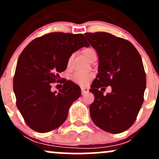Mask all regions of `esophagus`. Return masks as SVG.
<instances>
[{
  "label": "esophagus",
  "instance_id": "esophagus-1",
  "mask_svg": "<svg viewBox=\"0 0 159 159\" xmlns=\"http://www.w3.org/2000/svg\"><path fill=\"white\" fill-rule=\"evenodd\" d=\"M89 92L88 88H85V87H82L81 88V93L82 95H84Z\"/></svg>",
  "mask_w": 159,
  "mask_h": 159
}]
</instances>
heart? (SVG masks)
Returning a JSON list of instances; mask_svg holds the SVG:
<instances>
[{"mask_svg": "<svg viewBox=\"0 0 159 159\" xmlns=\"http://www.w3.org/2000/svg\"><path fill=\"white\" fill-rule=\"evenodd\" d=\"M83 55L87 58L88 61H90L93 56L96 55V51L92 48H85L82 51ZM93 78V75L90 73H82V72H75L74 74L72 80L75 83L78 84L80 85H85L88 83L91 78Z\"/></svg>", "mask_w": 159, "mask_h": 159, "instance_id": "b5f03b06", "label": "heart"}]
</instances>
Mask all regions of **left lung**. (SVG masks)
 Returning <instances> with one entry per match:
<instances>
[{
    "mask_svg": "<svg viewBox=\"0 0 159 159\" xmlns=\"http://www.w3.org/2000/svg\"><path fill=\"white\" fill-rule=\"evenodd\" d=\"M97 52L98 73L91 85L95 96L90 106L91 119L105 132L119 134L135 121L146 89V73L141 57L132 43L105 32L86 33ZM111 85L105 96L101 87Z\"/></svg>",
    "mask_w": 159,
    "mask_h": 159,
    "instance_id": "8db88e82",
    "label": "left lung"
}]
</instances>
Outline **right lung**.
I'll return each instance as SVG.
<instances>
[{
    "instance_id": "obj_1",
    "label": "right lung",
    "mask_w": 159,
    "mask_h": 159,
    "mask_svg": "<svg viewBox=\"0 0 159 159\" xmlns=\"http://www.w3.org/2000/svg\"><path fill=\"white\" fill-rule=\"evenodd\" d=\"M89 47L83 34L50 33L36 38L20 54L13 78L16 106L30 129L51 132L66 120L72 104L81 96V88L63 81L59 92H52L71 55Z\"/></svg>"
}]
</instances>
